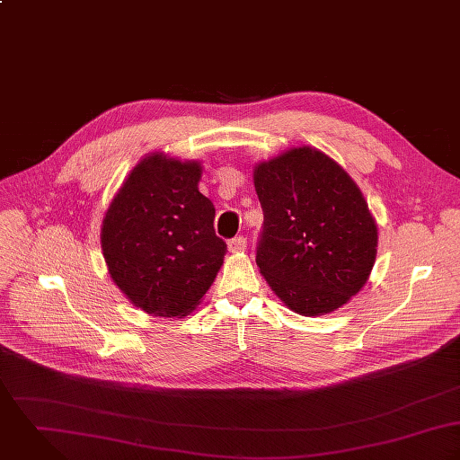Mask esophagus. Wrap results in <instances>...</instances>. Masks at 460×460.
<instances>
[{
  "label": "esophagus",
  "mask_w": 460,
  "mask_h": 460,
  "mask_svg": "<svg viewBox=\"0 0 460 460\" xmlns=\"http://www.w3.org/2000/svg\"><path fill=\"white\" fill-rule=\"evenodd\" d=\"M227 247H229L231 252H242L247 247V238L245 236H234L227 242Z\"/></svg>",
  "instance_id": "obj_1"
}]
</instances>
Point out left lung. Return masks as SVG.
Instances as JSON below:
<instances>
[{
    "label": "left lung",
    "instance_id": "8db88e82",
    "mask_svg": "<svg viewBox=\"0 0 460 460\" xmlns=\"http://www.w3.org/2000/svg\"><path fill=\"white\" fill-rule=\"evenodd\" d=\"M263 208L256 263L277 296L304 316L327 314L367 284L376 224L354 180L314 147H295L254 169Z\"/></svg>",
    "mask_w": 460,
    "mask_h": 460
}]
</instances>
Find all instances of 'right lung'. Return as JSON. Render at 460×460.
<instances>
[{
  "mask_svg": "<svg viewBox=\"0 0 460 460\" xmlns=\"http://www.w3.org/2000/svg\"><path fill=\"white\" fill-rule=\"evenodd\" d=\"M199 162L144 158L113 197L101 227L110 277L142 311L181 318L218 274L227 245L213 202L199 191Z\"/></svg>",
  "mask_w": 460,
  "mask_h": 460,
  "instance_id": "add662e5",
  "label": "right lung"
}]
</instances>
